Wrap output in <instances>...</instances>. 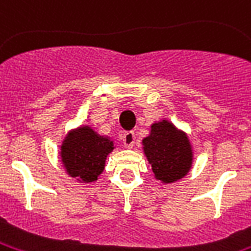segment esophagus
I'll use <instances>...</instances> for the list:
<instances>
[{
    "label": "esophagus",
    "mask_w": 251,
    "mask_h": 251,
    "mask_svg": "<svg viewBox=\"0 0 251 251\" xmlns=\"http://www.w3.org/2000/svg\"><path fill=\"white\" fill-rule=\"evenodd\" d=\"M122 141H124V145H125V148H133L134 146L135 142V135L133 131H126L125 134L122 135Z\"/></svg>",
    "instance_id": "esophagus-1"
}]
</instances>
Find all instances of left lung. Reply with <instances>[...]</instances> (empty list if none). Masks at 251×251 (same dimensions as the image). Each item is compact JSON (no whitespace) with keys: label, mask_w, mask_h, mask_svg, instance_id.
<instances>
[{"label":"left lung","mask_w":251,"mask_h":251,"mask_svg":"<svg viewBox=\"0 0 251 251\" xmlns=\"http://www.w3.org/2000/svg\"><path fill=\"white\" fill-rule=\"evenodd\" d=\"M142 149L151 165L154 178L162 183H173L190 172L193 148L185 131L168 120L154 122L150 133L142 140Z\"/></svg>","instance_id":"1"}]
</instances>
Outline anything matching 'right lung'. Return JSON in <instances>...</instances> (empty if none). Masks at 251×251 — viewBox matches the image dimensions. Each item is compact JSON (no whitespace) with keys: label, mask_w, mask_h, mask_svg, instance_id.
<instances>
[{"label":"right lung","mask_w":251,"mask_h":251,"mask_svg":"<svg viewBox=\"0 0 251 251\" xmlns=\"http://www.w3.org/2000/svg\"><path fill=\"white\" fill-rule=\"evenodd\" d=\"M114 149V142L98 134L90 126L82 125L70 130L61 145V162L69 177L78 182L97 181L103 172L107 155Z\"/></svg>","instance_id":"right-lung-1"}]
</instances>
